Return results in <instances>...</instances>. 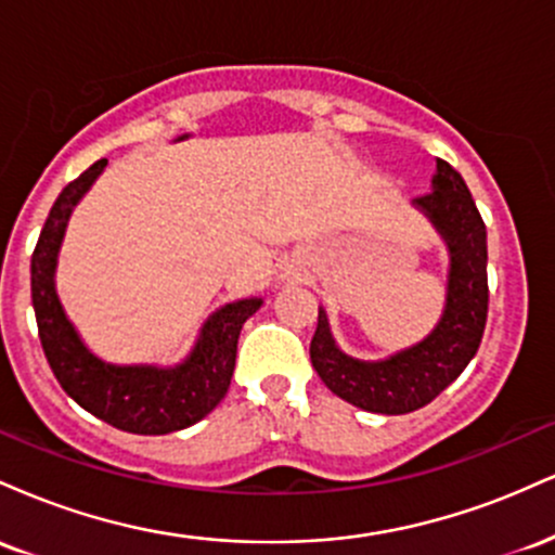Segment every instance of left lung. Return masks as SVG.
<instances>
[{"instance_id": "left-lung-1", "label": "left lung", "mask_w": 555, "mask_h": 555, "mask_svg": "<svg viewBox=\"0 0 555 555\" xmlns=\"http://www.w3.org/2000/svg\"><path fill=\"white\" fill-rule=\"evenodd\" d=\"M415 206L441 232L451 256L446 308L438 326L404 352L380 362H362L336 347L328 318L318 308L310 341V360L323 384L349 404L380 415L415 412L454 384L475 358L488 318L486 224L460 171L438 158L433 190L415 197Z\"/></svg>"}]
</instances>
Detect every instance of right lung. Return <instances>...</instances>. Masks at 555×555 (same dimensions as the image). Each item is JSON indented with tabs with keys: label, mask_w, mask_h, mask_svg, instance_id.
<instances>
[{
	"label": "right lung",
	"mask_w": 555,
	"mask_h": 555,
	"mask_svg": "<svg viewBox=\"0 0 555 555\" xmlns=\"http://www.w3.org/2000/svg\"><path fill=\"white\" fill-rule=\"evenodd\" d=\"M104 167L106 158H101L62 190L36 242L30 258V297L38 336L60 386L82 410L119 430L164 436L195 425L224 399L237 360L240 331L263 299H237L216 310L197 336L190 358L177 367L109 365L95 358L62 310L54 289V269L69 214Z\"/></svg>",
	"instance_id": "right-lung-1"
}]
</instances>
